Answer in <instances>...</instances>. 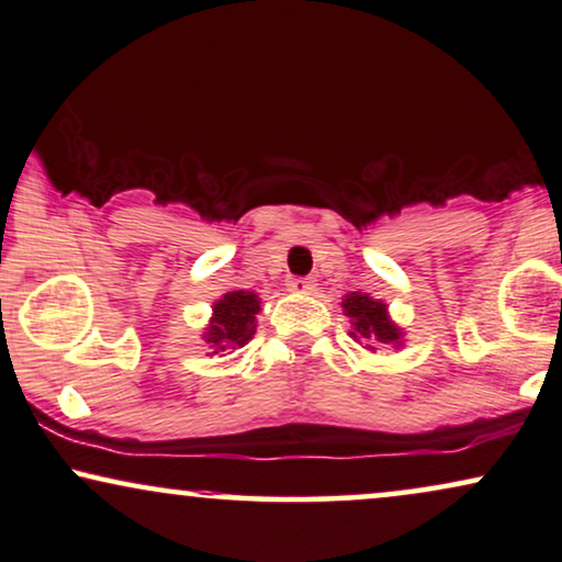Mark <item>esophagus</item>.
Instances as JSON below:
<instances>
[{"label":"esophagus","mask_w":562,"mask_h":562,"mask_svg":"<svg viewBox=\"0 0 562 562\" xmlns=\"http://www.w3.org/2000/svg\"><path fill=\"white\" fill-rule=\"evenodd\" d=\"M288 290L290 293H314L316 282L308 280V277H290Z\"/></svg>","instance_id":"1"}]
</instances>
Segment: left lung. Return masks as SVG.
Here are the masks:
<instances>
[{
	"label": "left lung",
	"mask_w": 562,
	"mask_h": 562,
	"mask_svg": "<svg viewBox=\"0 0 562 562\" xmlns=\"http://www.w3.org/2000/svg\"><path fill=\"white\" fill-rule=\"evenodd\" d=\"M345 316L352 322L355 342L366 339L368 350H375L373 345H402V329L389 318V308L383 301H375L368 293H350L342 297Z\"/></svg>",
	"instance_id": "8db88e82"
}]
</instances>
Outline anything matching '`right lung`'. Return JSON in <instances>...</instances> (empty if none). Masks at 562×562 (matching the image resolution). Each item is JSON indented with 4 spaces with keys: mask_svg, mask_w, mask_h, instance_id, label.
Listing matches in <instances>:
<instances>
[{
    "mask_svg": "<svg viewBox=\"0 0 562 562\" xmlns=\"http://www.w3.org/2000/svg\"><path fill=\"white\" fill-rule=\"evenodd\" d=\"M259 295L251 290H233L212 305V318L204 329V342L215 352L244 347L257 331Z\"/></svg>",
    "mask_w": 562,
    "mask_h": 562,
    "instance_id": "obj_1",
    "label": "right lung"
}]
</instances>
